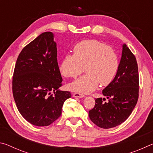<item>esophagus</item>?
<instances>
[{
  "instance_id": "1",
  "label": "esophagus",
  "mask_w": 153,
  "mask_h": 153,
  "mask_svg": "<svg viewBox=\"0 0 153 153\" xmlns=\"http://www.w3.org/2000/svg\"><path fill=\"white\" fill-rule=\"evenodd\" d=\"M73 97H77V98H83V97H84L85 96L82 94H79V93H74Z\"/></svg>"
}]
</instances>
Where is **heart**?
I'll return each instance as SVG.
<instances>
[{
	"label": "heart",
	"mask_w": 153,
	"mask_h": 153,
	"mask_svg": "<svg viewBox=\"0 0 153 153\" xmlns=\"http://www.w3.org/2000/svg\"><path fill=\"white\" fill-rule=\"evenodd\" d=\"M74 55L65 56L59 71L65 77L75 78L85 69L86 74L69 84L70 90L79 93H90L98 84L107 86L117 74L120 61L115 51L105 43L96 40L82 41L75 46Z\"/></svg>",
	"instance_id": "heart-1"
}]
</instances>
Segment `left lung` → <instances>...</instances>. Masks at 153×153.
I'll return each instance as SVG.
<instances>
[{"mask_svg":"<svg viewBox=\"0 0 153 153\" xmlns=\"http://www.w3.org/2000/svg\"><path fill=\"white\" fill-rule=\"evenodd\" d=\"M139 75L138 63L126 45H123L120 67L115 78L102 94L107 98L95 99V105L89 111V117L101 128H114L129 117L138 99Z\"/></svg>","mask_w":153,"mask_h":153,"instance_id":"left-lung-1","label":"left lung"}]
</instances>
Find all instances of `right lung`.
Segmentation results:
<instances>
[{
    "mask_svg": "<svg viewBox=\"0 0 153 153\" xmlns=\"http://www.w3.org/2000/svg\"><path fill=\"white\" fill-rule=\"evenodd\" d=\"M56 56L53 33L46 32L25 46L17 59L13 94L21 115L32 125H51L60 117L64 102L71 97L70 92L59 90L63 79Z\"/></svg>",
    "mask_w": 153,
    "mask_h": 153,
    "instance_id": "1",
    "label": "right lung"
}]
</instances>
